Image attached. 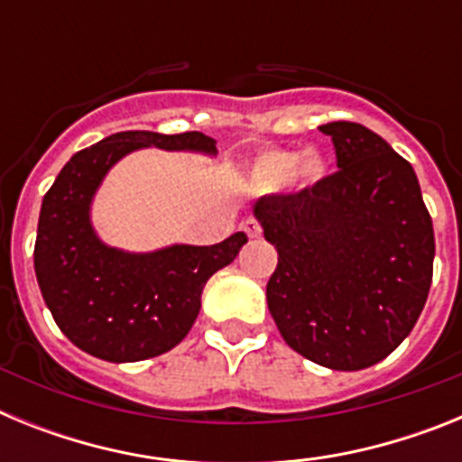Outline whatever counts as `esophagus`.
I'll use <instances>...</instances> for the list:
<instances>
[{"label": "esophagus", "mask_w": 462, "mask_h": 462, "mask_svg": "<svg viewBox=\"0 0 462 462\" xmlns=\"http://www.w3.org/2000/svg\"><path fill=\"white\" fill-rule=\"evenodd\" d=\"M243 228H245V234L250 236V238H259L261 236V224H259V219H254V217H247L243 222Z\"/></svg>", "instance_id": "1"}]
</instances>
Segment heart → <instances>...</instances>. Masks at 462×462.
<instances>
[{
  "label": "heart",
  "instance_id": "1",
  "mask_svg": "<svg viewBox=\"0 0 462 462\" xmlns=\"http://www.w3.org/2000/svg\"><path fill=\"white\" fill-rule=\"evenodd\" d=\"M326 173V162L317 152L303 157L293 150H268L254 164V182L263 189H280L300 175L305 180H319Z\"/></svg>",
  "mask_w": 462,
  "mask_h": 462
}]
</instances>
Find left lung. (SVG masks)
<instances>
[{
  "instance_id": "8db88e82",
  "label": "left lung",
  "mask_w": 462,
  "mask_h": 462,
  "mask_svg": "<svg viewBox=\"0 0 462 462\" xmlns=\"http://www.w3.org/2000/svg\"><path fill=\"white\" fill-rule=\"evenodd\" d=\"M319 129L336 148V173L254 203L277 250L268 310L293 352L330 370H363L414 328L435 234L407 159L356 122Z\"/></svg>"
}]
</instances>
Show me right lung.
Segmentation results:
<instances>
[{
    "label": "right lung",
    "mask_w": 462,
    "mask_h": 462,
    "mask_svg": "<svg viewBox=\"0 0 462 462\" xmlns=\"http://www.w3.org/2000/svg\"><path fill=\"white\" fill-rule=\"evenodd\" d=\"M138 148L215 154L201 132H120L73 154L43 196L34 271L52 319L73 345L110 363L173 349L194 326L206 282L247 243L243 231L217 245H171L148 254L108 247L89 206L110 166Z\"/></svg>",
    "instance_id": "1"
}]
</instances>
